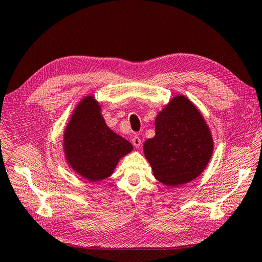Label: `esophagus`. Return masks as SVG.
Returning <instances> with one entry per match:
<instances>
[{
    "label": "esophagus",
    "mask_w": 262,
    "mask_h": 262,
    "mask_svg": "<svg viewBox=\"0 0 262 262\" xmlns=\"http://www.w3.org/2000/svg\"><path fill=\"white\" fill-rule=\"evenodd\" d=\"M132 143H133V145H134V146H135L136 148L141 147V145H142L141 138H139L138 136H134V137H133V139H132Z\"/></svg>",
    "instance_id": "1"
}]
</instances>
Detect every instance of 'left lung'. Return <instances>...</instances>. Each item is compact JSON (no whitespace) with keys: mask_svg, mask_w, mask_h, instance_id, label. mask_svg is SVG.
I'll return each instance as SVG.
<instances>
[{"mask_svg":"<svg viewBox=\"0 0 262 262\" xmlns=\"http://www.w3.org/2000/svg\"><path fill=\"white\" fill-rule=\"evenodd\" d=\"M143 149L155 179L166 186H179L202 174L214 143L196 106L178 95L157 114L155 136L144 143Z\"/></svg>","mask_w":262,"mask_h":262,"instance_id":"1","label":"left lung"}]
</instances>
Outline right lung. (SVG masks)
Here are the masks:
<instances>
[{
  "label": "right lung",
  "mask_w": 262,
  "mask_h": 262,
  "mask_svg": "<svg viewBox=\"0 0 262 262\" xmlns=\"http://www.w3.org/2000/svg\"><path fill=\"white\" fill-rule=\"evenodd\" d=\"M64 159L72 171L89 182L111 176L133 145L107 126L93 95L79 101L63 132Z\"/></svg>",
  "instance_id": "obj_1"
}]
</instances>
